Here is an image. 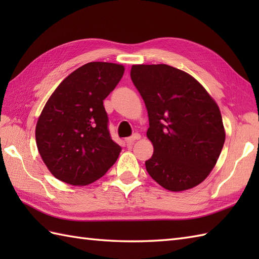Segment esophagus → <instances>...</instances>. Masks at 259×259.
Wrapping results in <instances>:
<instances>
[{
	"instance_id": "1",
	"label": "esophagus",
	"mask_w": 259,
	"mask_h": 259,
	"mask_svg": "<svg viewBox=\"0 0 259 259\" xmlns=\"http://www.w3.org/2000/svg\"><path fill=\"white\" fill-rule=\"evenodd\" d=\"M138 139H140V135L139 134H135L134 136H131V137H129V138H126L125 142H126V145H128V146H133L134 142L136 140H138Z\"/></svg>"
}]
</instances>
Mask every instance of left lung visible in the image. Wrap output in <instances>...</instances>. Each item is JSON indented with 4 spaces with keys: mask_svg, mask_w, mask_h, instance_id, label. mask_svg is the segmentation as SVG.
I'll return each instance as SVG.
<instances>
[{
    "mask_svg": "<svg viewBox=\"0 0 259 259\" xmlns=\"http://www.w3.org/2000/svg\"><path fill=\"white\" fill-rule=\"evenodd\" d=\"M130 76L149 117L153 155L146 161L148 174L171 191L199 185L225 142L217 103L195 78L167 64L133 65Z\"/></svg>",
    "mask_w": 259,
    "mask_h": 259,
    "instance_id": "1",
    "label": "left lung"
}]
</instances>
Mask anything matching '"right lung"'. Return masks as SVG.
Instances as JSON below:
<instances>
[{"label":"right lung","instance_id":"obj_1","mask_svg":"<svg viewBox=\"0 0 259 259\" xmlns=\"http://www.w3.org/2000/svg\"><path fill=\"white\" fill-rule=\"evenodd\" d=\"M123 72L121 64L87 63L49 98L37 120L35 139L43 162L57 179L89 185L117 161L121 147L110 136L103 100Z\"/></svg>","mask_w":259,"mask_h":259}]
</instances>
